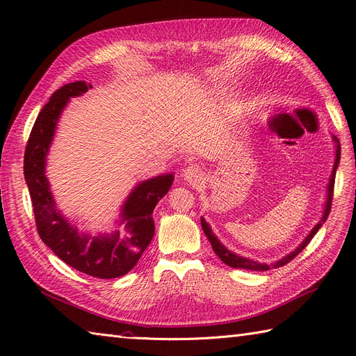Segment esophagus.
Returning a JSON list of instances; mask_svg holds the SVG:
<instances>
[{"instance_id":"esophagus-1","label":"esophagus","mask_w":356,"mask_h":356,"mask_svg":"<svg viewBox=\"0 0 356 356\" xmlns=\"http://www.w3.org/2000/svg\"><path fill=\"white\" fill-rule=\"evenodd\" d=\"M182 178L191 186H199L200 182H203V172L199 166H188L182 170Z\"/></svg>"}]
</instances>
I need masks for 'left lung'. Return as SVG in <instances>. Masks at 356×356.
<instances>
[{
	"instance_id": "1",
	"label": "left lung",
	"mask_w": 356,
	"mask_h": 356,
	"mask_svg": "<svg viewBox=\"0 0 356 356\" xmlns=\"http://www.w3.org/2000/svg\"><path fill=\"white\" fill-rule=\"evenodd\" d=\"M334 143H336L337 145V149H336V161H334V168H332V174H331V178H330V182H328V195H327V202H325V209H324V215H322L321 221L315 225L314 229H312V232L307 234V238L301 242V245L297 248V250H294L291 254H288L286 257H284L282 260H279L270 266H267L264 263H258V261H254L251 260V258H245V257H241V255H236L234 252L229 251L227 248H225L220 241L217 236H215L211 230V227L208 225V222L204 221V218L202 217L200 218V222H202V229H203V233L207 234V238L209 239L211 245H212V250L213 252L217 254L221 261L225 263L227 266L233 267V268H245V270H257V272H263V270H268L270 267H282L285 266L286 263H289L291 260H294V258L305 250V248L309 245V242L314 239V236L318 233V230L321 229V225L325 222V220L328 218V213L331 211V203H332V193H334V181H336V170H337V166H339V161H340V144H339V139L334 136Z\"/></svg>"
}]
</instances>
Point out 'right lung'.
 I'll return each mask as SVG.
<instances>
[{"label":"right lung","mask_w":356,"mask_h":356,"mask_svg":"<svg viewBox=\"0 0 356 356\" xmlns=\"http://www.w3.org/2000/svg\"><path fill=\"white\" fill-rule=\"evenodd\" d=\"M92 84L74 81L62 86L42 106L32 127L25 148L24 174L35 215L41 241L63 263L89 276L111 279L132 270L154 236L153 211L169 191L174 175H159L141 182L124 202L122 222L127 234L120 232L106 236H89L79 232L56 209L46 178V156L55 135L56 123L70 98L88 92Z\"/></svg>","instance_id":"obj_1"}]
</instances>
